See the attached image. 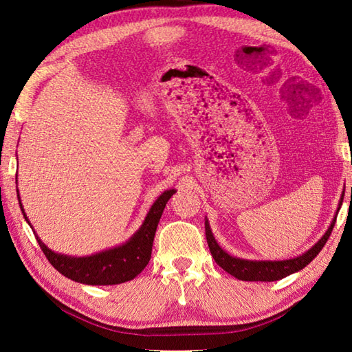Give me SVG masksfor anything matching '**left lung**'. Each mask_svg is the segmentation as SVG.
Returning a JSON list of instances; mask_svg holds the SVG:
<instances>
[{"instance_id":"left-lung-1","label":"left lung","mask_w":352,"mask_h":352,"mask_svg":"<svg viewBox=\"0 0 352 352\" xmlns=\"http://www.w3.org/2000/svg\"><path fill=\"white\" fill-rule=\"evenodd\" d=\"M340 200V205H342ZM340 205H338V210H340ZM337 210V211H338ZM336 219L333 217L332 223L324 236L315 243V245L307 250L306 253H302L301 256H296V258L292 259H284V261H248V259H242V258H234L225 252V250L220 248L217 241L214 239L212 231L210 228V223L208 220H205V233H206V241H208V247H210V252L212 254L214 261L217 262V265L222 267L225 272H228L230 275H233L234 278L241 279V281H278V279H283L285 276L292 275V273L300 272L305 269V267L315 259L321 248L324 247V243L327 242L331 236V231L336 225Z\"/></svg>"}]
</instances>
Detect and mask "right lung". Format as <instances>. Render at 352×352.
Returning <instances> with one entry per match:
<instances>
[{"mask_svg":"<svg viewBox=\"0 0 352 352\" xmlns=\"http://www.w3.org/2000/svg\"><path fill=\"white\" fill-rule=\"evenodd\" d=\"M174 194L175 189L164 190L155 200V204L148 210L141 228L126 243L96 254L74 258V256L56 253L41 242L40 237L35 234V231L34 234L37 237L41 252L45 253L47 261L51 262V265L57 272H60L63 276L73 279L76 283L88 285H113L132 281L135 276H138L144 270V267L151 261L155 231H157V226L160 219H162L166 204H168V200ZM19 201L23 216H25L26 222L29 223L26 212L23 210L20 195Z\"/></svg>","mask_w":352,"mask_h":352,"instance_id":"obj_1","label":"right lung"}]
</instances>
